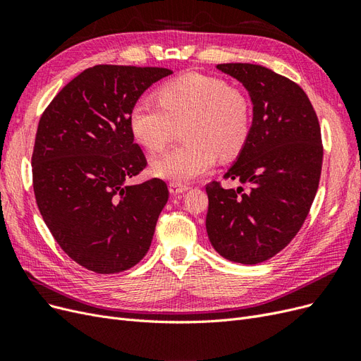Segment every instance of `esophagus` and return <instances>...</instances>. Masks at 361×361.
I'll use <instances>...</instances> for the list:
<instances>
[{
    "instance_id": "esophagus-1",
    "label": "esophagus",
    "mask_w": 361,
    "mask_h": 361,
    "mask_svg": "<svg viewBox=\"0 0 361 361\" xmlns=\"http://www.w3.org/2000/svg\"><path fill=\"white\" fill-rule=\"evenodd\" d=\"M188 188H190L188 185H180V183H174V182H171V183H170V192H171L173 195L182 194V192L187 191Z\"/></svg>"
}]
</instances>
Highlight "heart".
Segmentation results:
<instances>
[{
	"mask_svg": "<svg viewBox=\"0 0 361 361\" xmlns=\"http://www.w3.org/2000/svg\"><path fill=\"white\" fill-rule=\"evenodd\" d=\"M159 102L138 99L129 111L130 133L141 146L159 152L185 125L187 143L152 162L159 178L185 185L209 170L216 157L239 155L251 130L248 96L227 81L187 73L164 84Z\"/></svg>",
	"mask_w": 361,
	"mask_h": 361,
	"instance_id": "heart-1",
	"label": "heart"
}]
</instances>
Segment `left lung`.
I'll return each instance as SVG.
<instances>
[{
	"instance_id": "1",
	"label": "left lung",
	"mask_w": 361,
	"mask_h": 361,
	"mask_svg": "<svg viewBox=\"0 0 361 361\" xmlns=\"http://www.w3.org/2000/svg\"><path fill=\"white\" fill-rule=\"evenodd\" d=\"M244 84L253 102L250 137L224 179L206 185V231L223 257L255 265L276 256L298 233L314 200L322 169L318 116L301 87L250 63L216 64Z\"/></svg>"
}]
</instances>
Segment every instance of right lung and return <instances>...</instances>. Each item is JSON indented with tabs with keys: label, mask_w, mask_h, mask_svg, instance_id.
Wrapping results in <instances>:
<instances>
[{
	"label": "right lung",
	"mask_w": 361,
	"mask_h": 361,
	"mask_svg": "<svg viewBox=\"0 0 361 361\" xmlns=\"http://www.w3.org/2000/svg\"><path fill=\"white\" fill-rule=\"evenodd\" d=\"M166 68L97 64L63 87L43 111L32 150V188L54 239L97 274L133 268L145 257L167 183L126 185L146 169L129 111Z\"/></svg>",
	"instance_id": "add662e5"
}]
</instances>
